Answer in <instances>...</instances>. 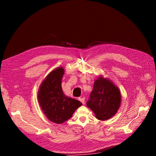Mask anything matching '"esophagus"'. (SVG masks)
<instances>
[{
	"label": "esophagus",
	"instance_id": "obj_1",
	"mask_svg": "<svg viewBox=\"0 0 156 156\" xmlns=\"http://www.w3.org/2000/svg\"><path fill=\"white\" fill-rule=\"evenodd\" d=\"M79 100L81 101L83 103V104H84V103H85V98H79Z\"/></svg>",
	"mask_w": 156,
	"mask_h": 156
}]
</instances>
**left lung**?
Instances as JSON below:
<instances>
[{
	"label": "left lung",
	"mask_w": 156,
	"mask_h": 156,
	"mask_svg": "<svg viewBox=\"0 0 156 156\" xmlns=\"http://www.w3.org/2000/svg\"><path fill=\"white\" fill-rule=\"evenodd\" d=\"M121 93L117 86L103 75L94 81L93 90L87 103L97 119L108 120L116 115L121 104Z\"/></svg>",
	"instance_id": "obj_1"
}]
</instances>
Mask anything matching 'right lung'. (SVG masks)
Listing matches in <instances>:
<instances>
[{
	"instance_id": "add662e5",
	"label": "right lung",
	"mask_w": 156,
	"mask_h": 156,
	"mask_svg": "<svg viewBox=\"0 0 156 156\" xmlns=\"http://www.w3.org/2000/svg\"><path fill=\"white\" fill-rule=\"evenodd\" d=\"M64 73L62 67H58L47 75L37 92V101L48 119L56 124H62L72 116L82 103L66 96L61 83Z\"/></svg>"
}]
</instances>
